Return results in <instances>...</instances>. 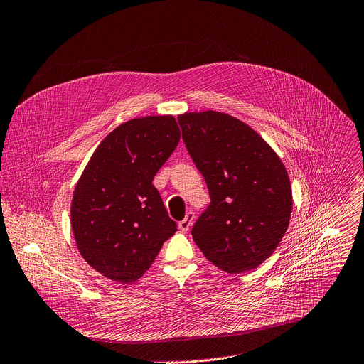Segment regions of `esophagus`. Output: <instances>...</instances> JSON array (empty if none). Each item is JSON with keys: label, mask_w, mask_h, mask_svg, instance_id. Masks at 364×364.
<instances>
[{"label": "esophagus", "mask_w": 364, "mask_h": 364, "mask_svg": "<svg viewBox=\"0 0 364 364\" xmlns=\"http://www.w3.org/2000/svg\"><path fill=\"white\" fill-rule=\"evenodd\" d=\"M193 220H194V213L193 212H187L186 213V218L181 220V222H178V228H180V230H183V232H187V230L191 228V225H193Z\"/></svg>", "instance_id": "1"}]
</instances>
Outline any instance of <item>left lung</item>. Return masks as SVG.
<instances>
[{"label": "left lung", "instance_id": "obj_1", "mask_svg": "<svg viewBox=\"0 0 364 364\" xmlns=\"http://www.w3.org/2000/svg\"><path fill=\"white\" fill-rule=\"evenodd\" d=\"M178 123L210 194L191 229L194 242L223 272L257 269L290 220L291 187L282 159L254 129L226 113H184Z\"/></svg>", "mask_w": 364, "mask_h": 364}]
</instances>
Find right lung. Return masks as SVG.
Segmentation results:
<instances>
[{"instance_id": "obj_1", "label": "right lung", "mask_w": 364, "mask_h": 364, "mask_svg": "<svg viewBox=\"0 0 364 364\" xmlns=\"http://www.w3.org/2000/svg\"><path fill=\"white\" fill-rule=\"evenodd\" d=\"M180 142L173 116L117 126L91 155L73 196L71 228L80 254L105 277L144 276L177 223L152 180Z\"/></svg>"}]
</instances>
